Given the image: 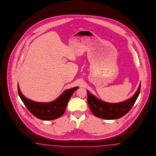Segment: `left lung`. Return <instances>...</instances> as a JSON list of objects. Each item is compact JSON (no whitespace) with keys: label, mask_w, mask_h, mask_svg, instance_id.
Instances as JSON below:
<instances>
[{"label":"left lung","mask_w":156,"mask_h":156,"mask_svg":"<svg viewBox=\"0 0 156 156\" xmlns=\"http://www.w3.org/2000/svg\"><path fill=\"white\" fill-rule=\"evenodd\" d=\"M140 90V84L136 92L129 99L119 103H109L98 99L87 92V103L91 112L100 119H118L129 112L135 104Z\"/></svg>","instance_id":"1"}]
</instances>
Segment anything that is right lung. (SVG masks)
<instances>
[{"mask_svg": "<svg viewBox=\"0 0 156 156\" xmlns=\"http://www.w3.org/2000/svg\"><path fill=\"white\" fill-rule=\"evenodd\" d=\"M78 87L65 90L56 100L50 103H39L25 98L18 86L20 98L27 108L37 118L42 120H52L60 117L65 112L69 100Z\"/></svg>", "mask_w": 156, "mask_h": 156, "instance_id": "1", "label": "right lung"}]
</instances>
